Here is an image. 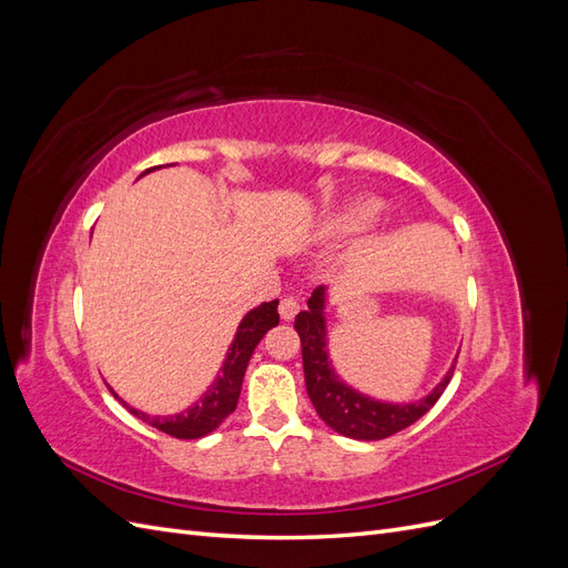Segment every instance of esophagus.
Returning a JSON list of instances; mask_svg holds the SVG:
<instances>
[{
  "instance_id": "esophagus-1",
  "label": "esophagus",
  "mask_w": 568,
  "mask_h": 568,
  "mask_svg": "<svg viewBox=\"0 0 568 568\" xmlns=\"http://www.w3.org/2000/svg\"><path fill=\"white\" fill-rule=\"evenodd\" d=\"M298 311H301V305H298V301H296L294 296H284V298L280 301V315H282L284 322L294 320V317L298 315Z\"/></svg>"
}]
</instances>
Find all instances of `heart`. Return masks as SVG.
<instances>
[{"label":"heart","mask_w":568,"mask_h":568,"mask_svg":"<svg viewBox=\"0 0 568 568\" xmlns=\"http://www.w3.org/2000/svg\"><path fill=\"white\" fill-rule=\"evenodd\" d=\"M379 213V201L374 199H357L348 205H343L336 213L324 220L322 232L329 236H348L359 230H365L369 222Z\"/></svg>","instance_id":"1"}]
</instances>
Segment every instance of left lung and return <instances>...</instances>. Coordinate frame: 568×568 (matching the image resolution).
<instances>
[{"label":"left lung","mask_w":568,"mask_h":568,"mask_svg":"<svg viewBox=\"0 0 568 568\" xmlns=\"http://www.w3.org/2000/svg\"><path fill=\"white\" fill-rule=\"evenodd\" d=\"M324 286H317L307 298V311L296 315V332L301 336L305 388L317 409L320 419L332 426L336 434L355 440H382L403 432L409 424L424 417L443 395L453 379V369L445 379L419 403L393 405L372 400L367 395L353 390L334 374L326 355V326H324Z\"/></svg>","instance_id":"left-lung-1"}]
</instances>
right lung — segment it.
<instances>
[{
  "instance_id": "right-lung-1",
  "label": "right lung",
  "mask_w": 568,
  "mask_h": 568,
  "mask_svg": "<svg viewBox=\"0 0 568 568\" xmlns=\"http://www.w3.org/2000/svg\"><path fill=\"white\" fill-rule=\"evenodd\" d=\"M149 170H153V168H149ZM277 324H280L277 301L263 303V305H257L255 311H251L242 320V324H239L225 365H222L217 379L213 382L209 393H205L196 405L180 412V415L149 417L140 409H132L130 405H125V407L132 412L134 417H140L142 422L151 424L153 428H159V432L173 436V438L194 440V438H201L205 434L215 432V428L236 409L239 393H242L244 372L248 367V359H251L255 346L261 343V338L272 329V326H277Z\"/></svg>"
}]
</instances>
